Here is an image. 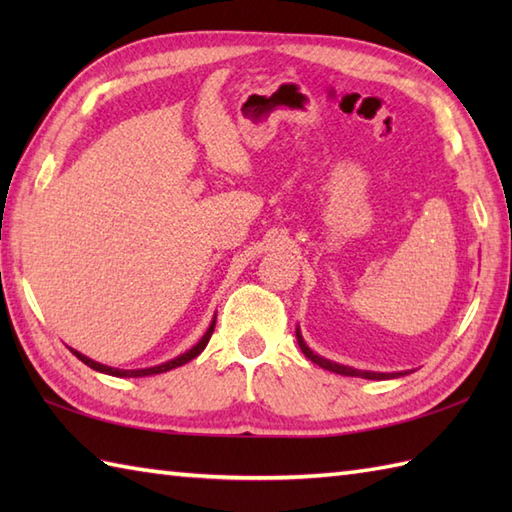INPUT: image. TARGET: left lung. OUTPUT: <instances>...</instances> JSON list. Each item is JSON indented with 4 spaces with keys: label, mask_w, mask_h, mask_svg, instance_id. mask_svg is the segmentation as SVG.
<instances>
[{
    "label": "left lung",
    "mask_w": 512,
    "mask_h": 512,
    "mask_svg": "<svg viewBox=\"0 0 512 512\" xmlns=\"http://www.w3.org/2000/svg\"><path fill=\"white\" fill-rule=\"evenodd\" d=\"M297 341H299V347H301V352L306 354L312 363H317L319 367H323V369H330V372H334V374H343V376H361V378H369V380H385V378H396V376H402V374H376V372H361V369H352V367H345V365H339V363H332V361H328V358H321V356H317L314 354L310 347L303 343V339H301V334L297 332Z\"/></svg>",
    "instance_id": "obj_1"
}]
</instances>
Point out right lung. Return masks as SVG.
I'll return each mask as SVG.
<instances>
[{
  "mask_svg": "<svg viewBox=\"0 0 512 512\" xmlns=\"http://www.w3.org/2000/svg\"><path fill=\"white\" fill-rule=\"evenodd\" d=\"M213 330H215V321L211 323V328L206 330V334L202 336L200 339V343L198 345H193L189 352H184V354H180L178 358H173V361H169V363H162V365H156V367H147V369H116V367H107V365H101V363H96V361H92V358H88V356H83V354H79V352H74V356L79 358V361H83L85 365L88 367H92V369H96V372H103V374H110V376H127V378H138V376H151V374H162V372H169V369H173V367H180V365H184V363H189L191 358H195L198 356L204 347H206V343H209V339H211V334H213Z\"/></svg>",
  "mask_w": 512,
  "mask_h": 512,
  "instance_id": "add662e5",
  "label": "right lung"
}]
</instances>
